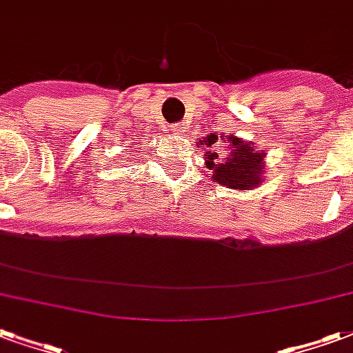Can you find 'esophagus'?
<instances>
[{"label":"esophagus","instance_id":"1","mask_svg":"<svg viewBox=\"0 0 353 353\" xmlns=\"http://www.w3.org/2000/svg\"><path fill=\"white\" fill-rule=\"evenodd\" d=\"M173 130L176 131V133H180V131H184V125H182V123H174Z\"/></svg>","mask_w":353,"mask_h":353}]
</instances>
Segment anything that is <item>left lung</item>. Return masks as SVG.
I'll return each instance as SVG.
<instances>
[{"label": "left lung", "instance_id": "obj_1", "mask_svg": "<svg viewBox=\"0 0 353 353\" xmlns=\"http://www.w3.org/2000/svg\"><path fill=\"white\" fill-rule=\"evenodd\" d=\"M214 135L207 139V146L214 145ZM231 139V152L225 154V158H220L216 152L208 150L207 167L212 171L214 182H220L222 186H230L233 190H248L254 188L261 180L263 173V154L254 150V146L243 143L241 139Z\"/></svg>", "mask_w": 353, "mask_h": 353}]
</instances>
